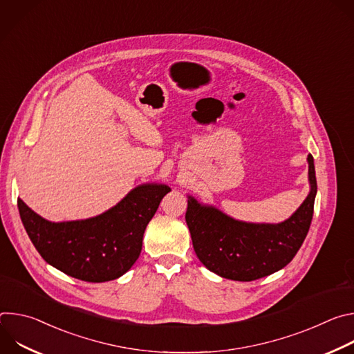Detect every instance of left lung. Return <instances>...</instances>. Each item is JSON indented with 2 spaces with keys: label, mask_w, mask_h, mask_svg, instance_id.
I'll list each match as a JSON object with an SVG mask.
<instances>
[{
  "label": "left lung",
  "mask_w": 354,
  "mask_h": 354,
  "mask_svg": "<svg viewBox=\"0 0 354 354\" xmlns=\"http://www.w3.org/2000/svg\"><path fill=\"white\" fill-rule=\"evenodd\" d=\"M307 161L310 193L279 224L239 221L189 196L185 218L198 261L210 272L236 281L266 277L287 266L304 242L314 214L317 178L311 154Z\"/></svg>",
  "instance_id": "8db88e82"
}]
</instances>
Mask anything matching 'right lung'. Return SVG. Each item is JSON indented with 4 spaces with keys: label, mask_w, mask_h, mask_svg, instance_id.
I'll use <instances>...</instances> for the list:
<instances>
[{
    "label": "right lung",
    "mask_w": 354,
    "mask_h": 354,
    "mask_svg": "<svg viewBox=\"0 0 354 354\" xmlns=\"http://www.w3.org/2000/svg\"><path fill=\"white\" fill-rule=\"evenodd\" d=\"M171 187L144 183L108 212L86 220L47 221L21 198L22 224L40 257L78 280L102 283L123 276L138 259L147 224Z\"/></svg>",
    "instance_id": "right-lung-1"
}]
</instances>
